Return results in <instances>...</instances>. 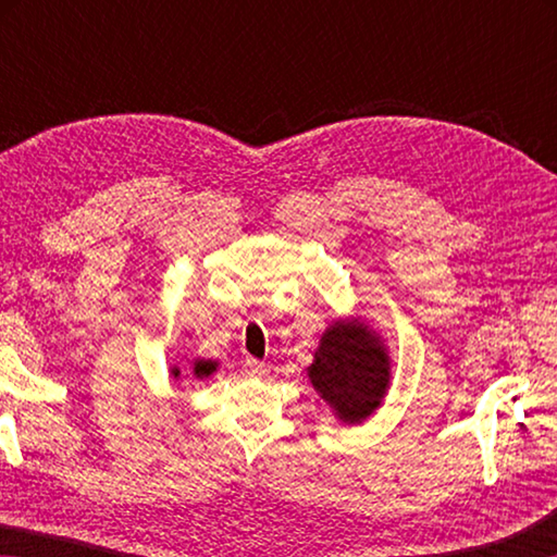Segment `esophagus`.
<instances>
[{
  "label": "esophagus",
  "mask_w": 557,
  "mask_h": 557,
  "mask_svg": "<svg viewBox=\"0 0 557 557\" xmlns=\"http://www.w3.org/2000/svg\"><path fill=\"white\" fill-rule=\"evenodd\" d=\"M245 371H248L250 375H262L265 373V366L256 361V358H248V361H245Z\"/></svg>",
  "instance_id": "1"
}]
</instances>
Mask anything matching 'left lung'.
Returning <instances> with one entry per match:
<instances>
[{"label":"left lung","instance_id":"8db88e82","mask_svg":"<svg viewBox=\"0 0 557 557\" xmlns=\"http://www.w3.org/2000/svg\"><path fill=\"white\" fill-rule=\"evenodd\" d=\"M307 375L336 418L356 425L383 403L391 383V356L373 329L356 319H336L319 338Z\"/></svg>","mask_w":557,"mask_h":557}]
</instances>
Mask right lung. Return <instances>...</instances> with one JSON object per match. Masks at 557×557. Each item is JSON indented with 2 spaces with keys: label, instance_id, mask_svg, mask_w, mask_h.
<instances>
[{
  "label": "right lung",
  "instance_id": "right-lung-1",
  "mask_svg": "<svg viewBox=\"0 0 557 557\" xmlns=\"http://www.w3.org/2000/svg\"><path fill=\"white\" fill-rule=\"evenodd\" d=\"M215 366H219L215 361H194V375H196V379H206V375H211L215 371ZM172 375H174V379H178L182 371L172 369Z\"/></svg>",
  "mask_w": 557,
  "mask_h": 557
}]
</instances>
